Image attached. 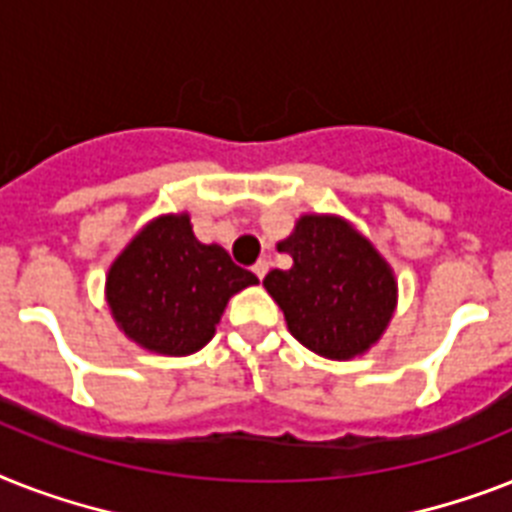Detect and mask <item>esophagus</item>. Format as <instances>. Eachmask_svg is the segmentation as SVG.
<instances>
[{"instance_id": "1", "label": "esophagus", "mask_w": 512, "mask_h": 512, "mask_svg": "<svg viewBox=\"0 0 512 512\" xmlns=\"http://www.w3.org/2000/svg\"><path fill=\"white\" fill-rule=\"evenodd\" d=\"M268 260H257V263L255 265H252V270H255V276L257 278H260V281H263V278H265V273H268Z\"/></svg>"}]
</instances>
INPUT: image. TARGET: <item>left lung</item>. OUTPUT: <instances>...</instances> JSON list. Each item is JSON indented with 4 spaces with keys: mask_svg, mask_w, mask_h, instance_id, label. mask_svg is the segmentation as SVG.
<instances>
[{
    "mask_svg": "<svg viewBox=\"0 0 512 512\" xmlns=\"http://www.w3.org/2000/svg\"><path fill=\"white\" fill-rule=\"evenodd\" d=\"M276 247L292 268L270 270L263 286L299 344L328 360L378 344L397 310V278L368 236L342 215L305 213Z\"/></svg>",
    "mask_w": 512,
    "mask_h": 512,
    "instance_id": "left-lung-1",
    "label": "left lung"
}]
</instances>
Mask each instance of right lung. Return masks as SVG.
Returning <instances> with one entry per match:
<instances>
[{
	"label": "right lung",
	"instance_id": "1",
	"mask_svg": "<svg viewBox=\"0 0 512 512\" xmlns=\"http://www.w3.org/2000/svg\"><path fill=\"white\" fill-rule=\"evenodd\" d=\"M257 284L220 244H202L189 213L157 215L107 270L112 321L141 350L194 355L215 336L228 299Z\"/></svg>",
	"mask_w": 512,
	"mask_h": 512
}]
</instances>
